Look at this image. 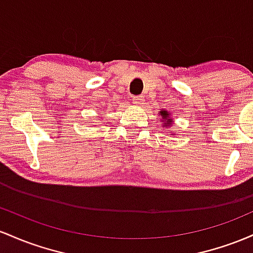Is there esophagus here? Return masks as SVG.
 <instances>
[{
    "instance_id": "34e87169",
    "label": "esophagus",
    "mask_w": 253,
    "mask_h": 253,
    "mask_svg": "<svg viewBox=\"0 0 253 253\" xmlns=\"http://www.w3.org/2000/svg\"><path fill=\"white\" fill-rule=\"evenodd\" d=\"M131 100H132V103L136 105H141L142 103H143V99H142V96H138V95H132Z\"/></svg>"
}]
</instances>
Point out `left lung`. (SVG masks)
Wrapping results in <instances>:
<instances>
[{
  "mask_svg": "<svg viewBox=\"0 0 253 253\" xmlns=\"http://www.w3.org/2000/svg\"><path fill=\"white\" fill-rule=\"evenodd\" d=\"M160 113H161V116L164 117V119H167V116H169V113H167V112H160ZM165 124H166V123H165ZM166 126H167V124H166ZM164 127H165V126H164Z\"/></svg>",
  "mask_w": 253,
  "mask_h": 253,
  "instance_id": "left-lung-1",
  "label": "left lung"
}]
</instances>
